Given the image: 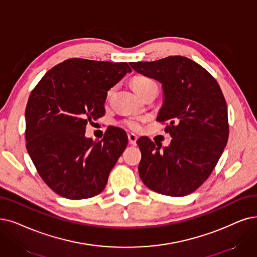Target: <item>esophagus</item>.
I'll return each mask as SVG.
<instances>
[{
	"label": "esophagus",
	"instance_id": "34e87169",
	"mask_svg": "<svg viewBox=\"0 0 257 257\" xmlns=\"http://www.w3.org/2000/svg\"><path fill=\"white\" fill-rule=\"evenodd\" d=\"M127 137H128L130 145H132V146H136V145H137V139H138V137H137L135 134H128Z\"/></svg>",
	"mask_w": 257,
	"mask_h": 257
}]
</instances>
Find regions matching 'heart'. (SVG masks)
Segmentation results:
<instances>
[{
	"instance_id": "b5f03b06",
	"label": "heart",
	"mask_w": 257,
	"mask_h": 257,
	"mask_svg": "<svg viewBox=\"0 0 257 257\" xmlns=\"http://www.w3.org/2000/svg\"><path fill=\"white\" fill-rule=\"evenodd\" d=\"M153 86H157L155 82L145 76H136L132 80V87L135 90V93L137 95ZM143 121H145L143 118L134 116V117L126 118L124 121H123V124H124L126 127H128L130 130L139 131L142 126Z\"/></svg>"
}]
</instances>
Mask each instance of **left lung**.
<instances>
[{"label":"left lung","instance_id":"1","mask_svg":"<svg viewBox=\"0 0 257 257\" xmlns=\"http://www.w3.org/2000/svg\"><path fill=\"white\" fill-rule=\"evenodd\" d=\"M137 73L162 84L157 121L173 138L169 147L141 137L139 176L162 195L181 197L197 190L218 162L229 138L227 102L217 81L198 63L181 56L131 62Z\"/></svg>","mask_w":257,"mask_h":257}]
</instances>
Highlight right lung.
<instances>
[{
  "instance_id": "add662e5",
  "label": "right lung",
  "mask_w": 257,
  "mask_h": 257,
  "mask_svg": "<svg viewBox=\"0 0 257 257\" xmlns=\"http://www.w3.org/2000/svg\"><path fill=\"white\" fill-rule=\"evenodd\" d=\"M132 69L112 63L73 58L49 69L29 96L26 149L41 178L68 199L94 197L127 146L122 128L107 127L104 137H85L88 121L105 114L107 91Z\"/></svg>"
}]
</instances>
